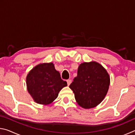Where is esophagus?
Returning a JSON list of instances; mask_svg holds the SVG:
<instances>
[{
  "label": "esophagus",
  "mask_w": 135,
  "mask_h": 135,
  "mask_svg": "<svg viewBox=\"0 0 135 135\" xmlns=\"http://www.w3.org/2000/svg\"><path fill=\"white\" fill-rule=\"evenodd\" d=\"M67 82L68 86H70V84H71V80L68 79V80H67Z\"/></svg>",
  "instance_id": "esophagus-1"
}]
</instances>
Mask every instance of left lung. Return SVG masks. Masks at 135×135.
Segmentation results:
<instances>
[{
  "label": "left lung",
  "instance_id": "obj_1",
  "mask_svg": "<svg viewBox=\"0 0 135 135\" xmlns=\"http://www.w3.org/2000/svg\"><path fill=\"white\" fill-rule=\"evenodd\" d=\"M110 79L107 70L95 61L79 66L77 76L70 85L80 106L92 108L101 102L108 92Z\"/></svg>",
  "mask_w": 135,
  "mask_h": 135
}]
</instances>
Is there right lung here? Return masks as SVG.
Masks as SVG:
<instances>
[{"mask_svg":"<svg viewBox=\"0 0 135 135\" xmlns=\"http://www.w3.org/2000/svg\"><path fill=\"white\" fill-rule=\"evenodd\" d=\"M27 90L37 104L48 105L58 97L67 81L61 79L53 63L40 64L34 67L26 78Z\"/></svg>","mask_w":135,"mask_h":135,"instance_id":"add662e5","label":"right lung"}]
</instances>
